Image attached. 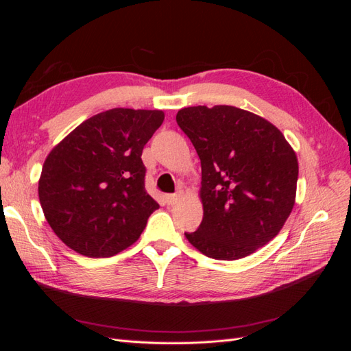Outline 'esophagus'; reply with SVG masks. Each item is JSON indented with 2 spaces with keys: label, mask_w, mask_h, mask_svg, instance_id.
Here are the masks:
<instances>
[{
  "label": "esophagus",
  "mask_w": 351,
  "mask_h": 351,
  "mask_svg": "<svg viewBox=\"0 0 351 351\" xmlns=\"http://www.w3.org/2000/svg\"><path fill=\"white\" fill-rule=\"evenodd\" d=\"M178 199H180V195H167L165 196V202L168 205H176Z\"/></svg>",
  "instance_id": "obj_1"
}]
</instances>
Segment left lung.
<instances>
[{"instance_id": "left-lung-1", "label": "left lung", "mask_w": 351, "mask_h": 351, "mask_svg": "<svg viewBox=\"0 0 351 351\" xmlns=\"http://www.w3.org/2000/svg\"><path fill=\"white\" fill-rule=\"evenodd\" d=\"M176 120L202 165L204 218L186 239L212 259L249 256L291 214L299 176L294 149L272 123L231 105L187 107Z\"/></svg>"}]
</instances>
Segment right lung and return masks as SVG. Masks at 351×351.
Wrapping results in <instances>:
<instances>
[{"label": "right lung", "mask_w": 351, "mask_h": 351, "mask_svg": "<svg viewBox=\"0 0 351 351\" xmlns=\"http://www.w3.org/2000/svg\"><path fill=\"white\" fill-rule=\"evenodd\" d=\"M159 110L112 108L79 124L48 154L39 202L57 237L88 258H108L141 237L159 208L145 189L143 146Z\"/></svg>", "instance_id": "add662e5"}]
</instances>
